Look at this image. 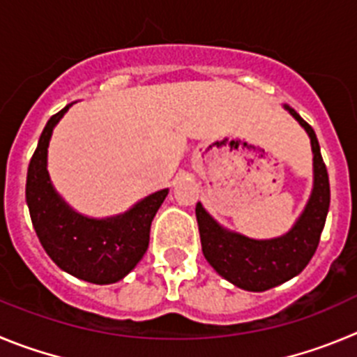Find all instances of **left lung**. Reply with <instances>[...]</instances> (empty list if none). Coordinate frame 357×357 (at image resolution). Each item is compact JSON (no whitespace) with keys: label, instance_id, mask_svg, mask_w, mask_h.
<instances>
[{"label":"left lung","instance_id":"obj_1","mask_svg":"<svg viewBox=\"0 0 357 357\" xmlns=\"http://www.w3.org/2000/svg\"><path fill=\"white\" fill-rule=\"evenodd\" d=\"M284 108L310 135L314 169L310 202L290 233L274 240H250L222 229L201 206V202L195 206L204 258L224 279L249 291H265L301 274L319 247L329 211V176L320 155L317 135L294 108Z\"/></svg>","mask_w":357,"mask_h":357}]
</instances>
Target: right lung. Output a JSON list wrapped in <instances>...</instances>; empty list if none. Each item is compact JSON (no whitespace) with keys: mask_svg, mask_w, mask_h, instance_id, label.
I'll list each match as a JSON object with an SVG mask.
<instances>
[{"mask_svg":"<svg viewBox=\"0 0 357 357\" xmlns=\"http://www.w3.org/2000/svg\"><path fill=\"white\" fill-rule=\"evenodd\" d=\"M69 107L47 121L30 160L28 210L44 250L62 271L94 284H110L130 274L146 255L151 222L169 190L151 194L124 215L102 220L70 210L54 192L46 169L51 133Z\"/></svg>","mask_w":357,"mask_h":357,"instance_id":"obj_1","label":"right lung"}]
</instances>
